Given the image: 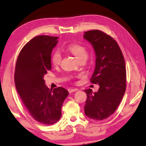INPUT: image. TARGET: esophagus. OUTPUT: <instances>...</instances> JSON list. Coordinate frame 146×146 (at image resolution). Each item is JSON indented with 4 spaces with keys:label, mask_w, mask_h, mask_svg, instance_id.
Masks as SVG:
<instances>
[{
    "label": "esophagus",
    "mask_w": 146,
    "mask_h": 146,
    "mask_svg": "<svg viewBox=\"0 0 146 146\" xmlns=\"http://www.w3.org/2000/svg\"><path fill=\"white\" fill-rule=\"evenodd\" d=\"M78 91V89H76V88H70V89H68L69 93L75 92V91Z\"/></svg>",
    "instance_id": "1"
}]
</instances>
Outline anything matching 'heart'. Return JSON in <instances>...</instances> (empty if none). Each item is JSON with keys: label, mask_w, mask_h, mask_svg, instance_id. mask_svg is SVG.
<instances>
[{"label": "heart", "mask_w": 146, "mask_h": 146, "mask_svg": "<svg viewBox=\"0 0 146 146\" xmlns=\"http://www.w3.org/2000/svg\"><path fill=\"white\" fill-rule=\"evenodd\" d=\"M68 50L76 56V58L80 61L83 59L87 58L88 51L84 46L79 45V44H70L67 47ZM51 62L53 65H58L61 62V55L58 51H55L53 53L52 57H51Z\"/></svg>", "instance_id": "b5f03b06"}]
</instances>
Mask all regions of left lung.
Segmentation results:
<instances>
[{
  "mask_svg": "<svg viewBox=\"0 0 146 146\" xmlns=\"http://www.w3.org/2000/svg\"><path fill=\"white\" fill-rule=\"evenodd\" d=\"M83 37L92 45L96 56L91 82L99 85L95 93L91 89L84 90L87 95L84 113L91 119L102 120L115 111L125 93L124 58L117 42L102 31H86Z\"/></svg>",
  "mask_w": 146,
  "mask_h": 146,
  "instance_id": "8db88e82",
  "label": "left lung"
}]
</instances>
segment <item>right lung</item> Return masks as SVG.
<instances>
[{
    "label": "right lung",
    "instance_id": "add662e5",
    "mask_svg": "<svg viewBox=\"0 0 146 146\" xmlns=\"http://www.w3.org/2000/svg\"><path fill=\"white\" fill-rule=\"evenodd\" d=\"M56 36L40 35L23 47L17 58L15 83L23 104L35 120L52 125L60 120L61 108L69 92L64 88L49 90L44 76L51 70V52Z\"/></svg>",
    "mask_w": 146,
    "mask_h": 146
}]
</instances>
